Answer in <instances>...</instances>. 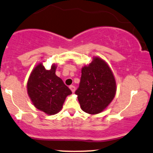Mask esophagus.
<instances>
[{
	"mask_svg": "<svg viewBox=\"0 0 153 153\" xmlns=\"http://www.w3.org/2000/svg\"><path fill=\"white\" fill-rule=\"evenodd\" d=\"M69 88H70V90H71V92L72 93H74L75 92V87L74 86V85H71V86L69 87Z\"/></svg>",
	"mask_w": 153,
	"mask_h": 153,
	"instance_id": "obj_1",
	"label": "esophagus"
}]
</instances>
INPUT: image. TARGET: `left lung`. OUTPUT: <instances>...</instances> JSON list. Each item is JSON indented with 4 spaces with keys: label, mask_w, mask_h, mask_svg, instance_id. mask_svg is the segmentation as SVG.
I'll return each instance as SVG.
<instances>
[{
    "label": "left lung",
    "mask_w": 153,
    "mask_h": 153,
    "mask_svg": "<svg viewBox=\"0 0 153 153\" xmlns=\"http://www.w3.org/2000/svg\"><path fill=\"white\" fill-rule=\"evenodd\" d=\"M116 91L109 65L101 57H93L91 63L82 68L79 87L75 92L81 109L90 114L101 113L114 99Z\"/></svg>",
    "instance_id": "8db88e82"
}]
</instances>
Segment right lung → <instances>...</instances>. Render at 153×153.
I'll use <instances>...</instances> for the list:
<instances>
[{
  "label": "right lung",
  "instance_id": "right-lung-1",
  "mask_svg": "<svg viewBox=\"0 0 153 153\" xmlns=\"http://www.w3.org/2000/svg\"><path fill=\"white\" fill-rule=\"evenodd\" d=\"M56 64L47 70L39 63L31 71L27 82L29 98L36 109L48 115L58 113L63 108L66 97L71 94L63 80L55 74Z\"/></svg>",
  "mask_w": 153,
  "mask_h": 153
}]
</instances>
